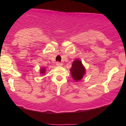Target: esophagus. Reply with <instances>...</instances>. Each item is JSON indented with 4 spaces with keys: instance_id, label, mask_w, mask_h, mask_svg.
<instances>
[{
    "instance_id": "34e87169",
    "label": "esophagus",
    "mask_w": 126,
    "mask_h": 126,
    "mask_svg": "<svg viewBox=\"0 0 126 126\" xmlns=\"http://www.w3.org/2000/svg\"><path fill=\"white\" fill-rule=\"evenodd\" d=\"M56 65H57V66H62V65H63V64H62V63H60V62H56Z\"/></svg>"
}]
</instances>
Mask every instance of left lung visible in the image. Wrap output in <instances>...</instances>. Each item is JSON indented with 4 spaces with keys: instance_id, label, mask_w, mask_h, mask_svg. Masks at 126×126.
<instances>
[{
    "instance_id": "obj_1",
    "label": "left lung",
    "mask_w": 126,
    "mask_h": 126,
    "mask_svg": "<svg viewBox=\"0 0 126 126\" xmlns=\"http://www.w3.org/2000/svg\"><path fill=\"white\" fill-rule=\"evenodd\" d=\"M70 74L75 81L80 80L86 73V69L79 59H76L72 63L70 69Z\"/></svg>"
}]
</instances>
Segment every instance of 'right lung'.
<instances>
[{
  "instance_id": "add662e5",
  "label": "right lung",
  "mask_w": 126,
  "mask_h": 126,
  "mask_svg": "<svg viewBox=\"0 0 126 126\" xmlns=\"http://www.w3.org/2000/svg\"><path fill=\"white\" fill-rule=\"evenodd\" d=\"M40 75H44L45 74V73H46V68L45 67H41V69H40Z\"/></svg>"
}]
</instances>
